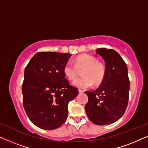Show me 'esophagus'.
Returning a JSON list of instances; mask_svg holds the SVG:
<instances>
[{"mask_svg": "<svg viewBox=\"0 0 148 148\" xmlns=\"http://www.w3.org/2000/svg\"><path fill=\"white\" fill-rule=\"evenodd\" d=\"M78 92H79V94H82V93L84 92V91L82 90H79Z\"/></svg>", "mask_w": 148, "mask_h": 148, "instance_id": "34e87169", "label": "esophagus"}]
</instances>
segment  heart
Instances as JSON below:
<instances>
[{"mask_svg": "<svg viewBox=\"0 0 148 148\" xmlns=\"http://www.w3.org/2000/svg\"><path fill=\"white\" fill-rule=\"evenodd\" d=\"M72 63L69 61L64 64L63 73L69 80L73 81L77 77L79 72L82 73V78L73 82V86L81 89H87L94 86H98L104 80L106 69L104 64L97 62L96 58L88 54H82L77 56Z\"/></svg>", "mask_w": 148, "mask_h": 148, "instance_id": "obj_1", "label": "heart"}]
</instances>
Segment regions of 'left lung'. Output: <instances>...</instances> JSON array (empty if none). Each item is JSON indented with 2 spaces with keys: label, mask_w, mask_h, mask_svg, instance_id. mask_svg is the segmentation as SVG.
<instances>
[{
  "label": "left lung",
  "mask_w": 148,
  "mask_h": 148,
  "mask_svg": "<svg viewBox=\"0 0 148 148\" xmlns=\"http://www.w3.org/2000/svg\"><path fill=\"white\" fill-rule=\"evenodd\" d=\"M96 51L104 60L106 74L97 90L86 92L88 102L85 110L95 125L112 124L122 117L128 104L130 84L127 66L114 50L98 48Z\"/></svg>",
  "instance_id": "obj_1"
}]
</instances>
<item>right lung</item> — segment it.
<instances>
[{"label":"right lung","instance_id":"right-lung-1","mask_svg":"<svg viewBox=\"0 0 148 148\" xmlns=\"http://www.w3.org/2000/svg\"><path fill=\"white\" fill-rule=\"evenodd\" d=\"M71 54L55 52H37L24 71L23 103L28 118L45 130L57 129L65 122L68 104L78 95L70 86L63 67Z\"/></svg>","mask_w":148,"mask_h":148}]
</instances>
